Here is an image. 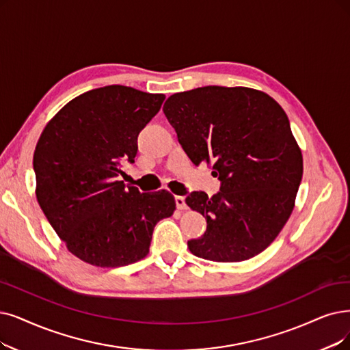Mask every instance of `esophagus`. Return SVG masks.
I'll return each mask as SVG.
<instances>
[{
	"label": "esophagus",
	"mask_w": 350,
	"mask_h": 350,
	"mask_svg": "<svg viewBox=\"0 0 350 350\" xmlns=\"http://www.w3.org/2000/svg\"><path fill=\"white\" fill-rule=\"evenodd\" d=\"M175 204H176V208L180 209V211H185V209L188 208L184 197H175Z\"/></svg>",
	"instance_id": "1"
}]
</instances>
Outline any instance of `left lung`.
Returning a JSON list of instances; mask_svg holds the SVG:
<instances>
[{"instance_id":"8db88e82","label":"left lung","mask_w":350,"mask_h":350,"mask_svg":"<svg viewBox=\"0 0 350 350\" xmlns=\"http://www.w3.org/2000/svg\"><path fill=\"white\" fill-rule=\"evenodd\" d=\"M163 113L189 159L213 165L221 180L213 198L185 200L206 219L204 235L188 241L191 253L218 262L260 254L283 230L303 176L283 107L256 89L205 86L167 97Z\"/></svg>"}]
</instances>
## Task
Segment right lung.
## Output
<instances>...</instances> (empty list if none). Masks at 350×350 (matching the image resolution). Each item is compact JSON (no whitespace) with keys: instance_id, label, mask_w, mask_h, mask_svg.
I'll return each mask as SVG.
<instances>
[{"instance_id":"obj_1","label":"right lung","mask_w":350,"mask_h":350,"mask_svg":"<svg viewBox=\"0 0 350 350\" xmlns=\"http://www.w3.org/2000/svg\"><path fill=\"white\" fill-rule=\"evenodd\" d=\"M165 94L128 86L83 93L46 124L36 150V197L67 250L97 267H120L149 253L157 224L175 211L171 192L124 187L137 135Z\"/></svg>"}]
</instances>
